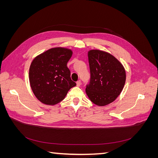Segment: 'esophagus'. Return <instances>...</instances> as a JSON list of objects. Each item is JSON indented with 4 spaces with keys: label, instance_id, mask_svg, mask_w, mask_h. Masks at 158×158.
I'll list each match as a JSON object with an SVG mask.
<instances>
[{
    "label": "esophagus",
    "instance_id": "obj_1",
    "mask_svg": "<svg viewBox=\"0 0 158 158\" xmlns=\"http://www.w3.org/2000/svg\"><path fill=\"white\" fill-rule=\"evenodd\" d=\"M81 84H82V82H81V81L80 80H79V81H78L77 82H76V85H77V86H80L81 85Z\"/></svg>",
    "mask_w": 158,
    "mask_h": 158
}]
</instances>
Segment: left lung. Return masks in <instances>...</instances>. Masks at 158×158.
<instances>
[{
  "label": "left lung",
  "instance_id": "8db88e82",
  "mask_svg": "<svg viewBox=\"0 0 158 158\" xmlns=\"http://www.w3.org/2000/svg\"><path fill=\"white\" fill-rule=\"evenodd\" d=\"M89 82L85 92L91 102L104 106L114 102L120 95L126 81L122 64L108 52L99 50L88 52Z\"/></svg>",
  "mask_w": 158,
  "mask_h": 158
}]
</instances>
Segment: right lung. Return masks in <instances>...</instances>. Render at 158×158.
<instances>
[{"instance_id":"right-lung-1","label":"right lung","mask_w":158,"mask_h":158,"mask_svg":"<svg viewBox=\"0 0 158 158\" xmlns=\"http://www.w3.org/2000/svg\"><path fill=\"white\" fill-rule=\"evenodd\" d=\"M73 55L70 49L53 48L33 59L29 78L35 97L46 105H55L66 97L76 84L71 80L67 63Z\"/></svg>"}]
</instances>
